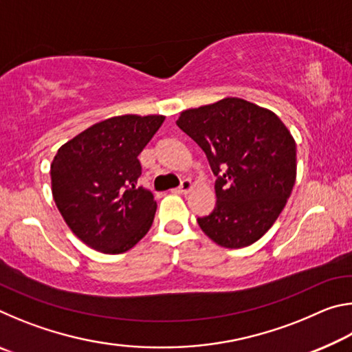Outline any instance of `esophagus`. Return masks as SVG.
<instances>
[{
	"label": "esophagus",
	"instance_id": "obj_1",
	"mask_svg": "<svg viewBox=\"0 0 352 352\" xmlns=\"http://www.w3.org/2000/svg\"><path fill=\"white\" fill-rule=\"evenodd\" d=\"M192 188H194V183L190 182L189 178H184L180 186L175 189V192L177 194H188V192H190V190H192Z\"/></svg>",
	"mask_w": 352,
	"mask_h": 352
}]
</instances>
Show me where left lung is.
<instances>
[{
    "mask_svg": "<svg viewBox=\"0 0 352 352\" xmlns=\"http://www.w3.org/2000/svg\"><path fill=\"white\" fill-rule=\"evenodd\" d=\"M177 126L201 147L217 177V204L197 219L201 231L220 247L252 245L276 222L294 189V136L275 113L241 98L184 110Z\"/></svg>",
    "mask_w": 352,
    "mask_h": 352,
    "instance_id": "left-lung-1",
    "label": "left lung"
}]
</instances>
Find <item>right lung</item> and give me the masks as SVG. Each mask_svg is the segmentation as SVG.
I'll return each instance as SVG.
<instances>
[{
    "mask_svg": "<svg viewBox=\"0 0 352 352\" xmlns=\"http://www.w3.org/2000/svg\"><path fill=\"white\" fill-rule=\"evenodd\" d=\"M162 115H122L83 130L58 148L51 163L52 197L71 231L98 252L119 254L151 230L157 201L136 186L138 155Z\"/></svg>",
    "mask_w": 352,
    "mask_h": 352,
    "instance_id": "obj_1",
    "label": "right lung"
}]
</instances>
